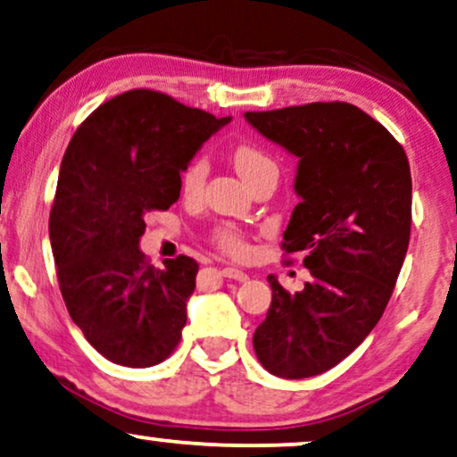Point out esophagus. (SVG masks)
<instances>
[{
  "label": "esophagus",
  "instance_id": "1",
  "mask_svg": "<svg viewBox=\"0 0 457 457\" xmlns=\"http://www.w3.org/2000/svg\"><path fill=\"white\" fill-rule=\"evenodd\" d=\"M221 273H223L225 278L236 279V282H246V279H248V273L238 270V267H223Z\"/></svg>",
  "mask_w": 457,
  "mask_h": 457
}]
</instances>
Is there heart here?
Here are the masks:
<instances>
[{
    "label": "heart",
    "instance_id": "1",
    "mask_svg": "<svg viewBox=\"0 0 457 457\" xmlns=\"http://www.w3.org/2000/svg\"><path fill=\"white\" fill-rule=\"evenodd\" d=\"M232 158L236 169H238V173L246 184H251L253 179H257L263 173H278V165L273 162V158L267 152L257 148V145L238 144L232 152ZM206 173H209V167H206V161L203 156L192 158L187 162L184 173H181V190H184L186 196H196V194H200V190L204 187ZM215 242L228 253L240 254L246 251L245 240H242V236L234 228H219L215 234Z\"/></svg>",
    "mask_w": 457,
    "mask_h": 457
}]
</instances>
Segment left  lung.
Listing matches in <instances>:
<instances>
[{"mask_svg": "<svg viewBox=\"0 0 457 457\" xmlns=\"http://www.w3.org/2000/svg\"><path fill=\"white\" fill-rule=\"evenodd\" d=\"M245 119L299 158V204L282 248L305 254L312 271L295 295L267 276L271 305L254 330V353L273 376L309 378L355 351L385 313L410 245V162L378 120L346 102Z\"/></svg>", "mask_w": 457, "mask_h": 457, "instance_id": "obj_1", "label": "left lung"}]
</instances>
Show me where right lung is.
<instances>
[{
    "label": "right lung",
    "instance_id": "right-lung-1",
    "mask_svg": "<svg viewBox=\"0 0 457 457\" xmlns=\"http://www.w3.org/2000/svg\"><path fill=\"white\" fill-rule=\"evenodd\" d=\"M232 117L131 89L97 106L64 152L50 212L60 292L83 337L108 361L150 368L181 338L198 263L156 270L139 251L150 211L178 203L181 171Z\"/></svg>",
    "mask_w": 457,
    "mask_h": 457
}]
</instances>
